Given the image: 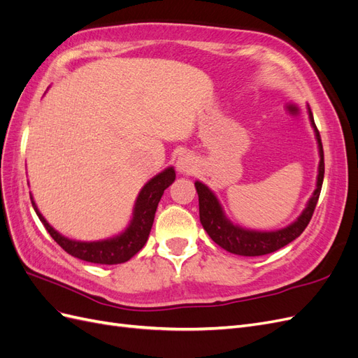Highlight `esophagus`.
Segmentation results:
<instances>
[{"mask_svg":"<svg viewBox=\"0 0 358 358\" xmlns=\"http://www.w3.org/2000/svg\"><path fill=\"white\" fill-rule=\"evenodd\" d=\"M196 159L188 154H182L176 161V169L179 173H183V175H191V173L196 170Z\"/></svg>","mask_w":358,"mask_h":358,"instance_id":"obj_1","label":"esophagus"}]
</instances>
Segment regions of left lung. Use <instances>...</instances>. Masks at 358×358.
Masks as SVG:
<instances>
[{"mask_svg":"<svg viewBox=\"0 0 358 358\" xmlns=\"http://www.w3.org/2000/svg\"><path fill=\"white\" fill-rule=\"evenodd\" d=\"M309 121L310 127L315 133V138L318 143V154H320V164H318V175H317V187L313 191L312 197L308 200L306 208L299 215V218L291 222L289 225L284 227L280 230L273 231H258V230H249L243 229V227L233 224L222 209V206L215 196V192L204 185L203 182L196 180V189L199 194V209H200V222L203 229L210 236V239L224 248L225 251H229L236 255L243 257H258L266 255L270 252H275L278 249L284 248L285 245L291 243L294 239L305 231L308 227L313 210L320 199V192L324 180V152H322V143L320 131L317 129L315 121H313L312 112L308 106Z\"/></svg>","mask_w":358,"mask_h":358,"instance_id":"1","label":"left lung"}]
</instances>
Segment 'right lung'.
I'll return each mask as SVG.
<instances>
[{"instance_id":"1","label":"right lung","mask_w":358,"mask_h":358,"mask_svg":"<svg viewBox=\"0 0 358 358\" xmlns=\"http://www.w3.org/2000/svg\"><path fill=\"white\" fill-rule=\"evenodd\" d=\"M176 179V173L173 167H167L158 175L145 183V187L140 189L138 196L134 203L133 216L128 227L119 234L113 237H107L103 241L83 242L74 241L62 236L45 220L37 208V204L29 194L32 208H34L41 224L45 225L48 233L52 236L64 251L70 255L83 259V262L95 263V264H121L128 262L129 258L134 257L140 249H142L148 241L150 229H152L155 212L158 203L164 194L166 188H169Z\"/></svg>"}]
</instances>
